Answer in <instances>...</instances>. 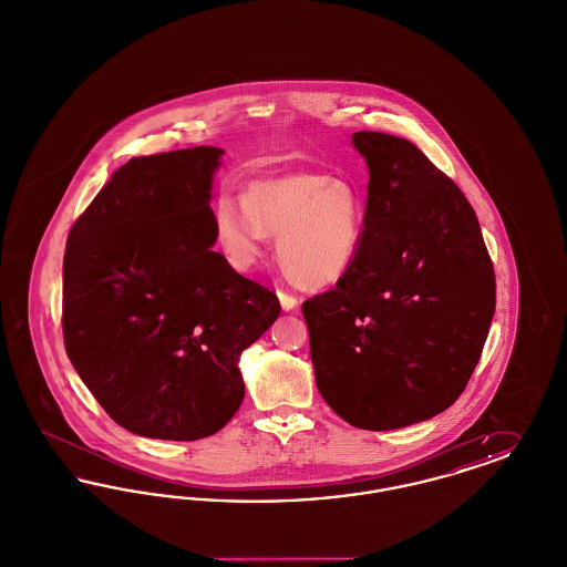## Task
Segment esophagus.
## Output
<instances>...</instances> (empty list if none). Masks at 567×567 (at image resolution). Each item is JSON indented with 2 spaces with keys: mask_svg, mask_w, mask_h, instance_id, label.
<instances>
[{
  "mask_svg": "<svg viewBox=\"0 0 567 567\" xmlns=\"http://www.w3.org/2000/svg\"><path fill=\"white\" fill-rule=\"evenodd\" d=\"M278 299H280L282 310H287V312H289V310H296L297 303H299V297L289 293V291H285V289L278 291Z\"/></svg>",
  "mask_w": 567,
  "mask_h": 567,
  "instance_id": "1",
  "label": "esophagus"
}]
</instances>
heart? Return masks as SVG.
Returning a JSON list of instances; mask_svg holds the SVG:
<instances>
[{
    "instance_id": "obj_1",
    "label": "heart",
    "mask_w": 567,
    "mask_h": 567,
    "mask_svg": "<svg viewBox=\"0 0 567 567\" xmlns=\"http://www.w3.org/2000/svg\"><path fill=\"white\" fill-rule=\"evenodd\" d=\"M215 220L218 243L234 266H252L276 234L285 274L303 289H321L347 276L357 259L363 204L344 178L293 172L252 183L246 202L223 197Z\"/></svg>"
}]
</instances>
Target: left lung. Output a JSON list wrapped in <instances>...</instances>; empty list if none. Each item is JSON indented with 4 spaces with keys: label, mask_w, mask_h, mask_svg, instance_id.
Returning a JSON list of instances; mask_svg holds the SVG:
<instances>
[{
    "label": "left lung",
    "mask_w": 567,
    "mask_h": 567,
    "mask_svg": "<svg viewBox=\"0 0 567 567\" xmlns=\"http://www.w3.org/2000/svg\"><path fill=\"white\" fill-rule=\"evenodd\" d=\"M370 183L357 259L303 301L317 386L352 427L386 432L455 404L495 315L474 208L412 142L352 134Z\"/></svg>",
    "instance_id": "1"
}]
</instances>
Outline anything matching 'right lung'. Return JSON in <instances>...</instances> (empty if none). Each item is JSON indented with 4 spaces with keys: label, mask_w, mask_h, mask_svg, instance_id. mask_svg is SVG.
<instances>
[{
    "label": "right lung",
    "mask_w": 567,
    "mask_h": 567,
    "mask_svg": "<svg viewBox=\"0 0 567 567\" xmlns=\"http://www.w3.org/2000/svg\"><path fill=\"white\" fill-rule=\"evenodd\" d=\"M223 151L195 146L118 167L63 257V340L82 382L127 432L199 440L244 400L240 354L280 315L270 289L213 250Z\"/></svg>",
    "instance_id": "obj_1"
}]
</instances>
